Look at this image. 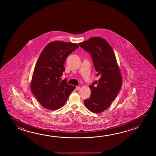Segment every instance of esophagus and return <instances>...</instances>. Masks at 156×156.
Returning a JSON list of instances; mask_svg holds the SVG:
<instances>
[{"instance_id":"1","label":"esophagus","mask_w":156,"mask_h":156,"mask_svg":"<svg viewBox=\"0 0 156 156\" xmlns=\"http://www.w3.org/2000/svg\"><path fill=\"white\" fill-rule=\"evenodd\" d=\"M80 89V87H76V90H79Z\"/></svg>"}]
</instances>
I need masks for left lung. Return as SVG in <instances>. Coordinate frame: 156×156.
Instances as JSON below:
<instances>
[{
    "mask_svg": "<svg viewBox=\"0 0 156 156\" xmlns=\"http://www.w3.org/2000/svg\"><path fill=\"white\" fill-rule=\"evenodd\" d=\"M92 58L98 80L90 85L91 93L84 101L91 112L100 113L107 109L117 96L122 85V77L115 54L105 39L93 37L78 44Z\"/></svg>",
    "mask_w": 156,
    "mask_h": 156,
    "instance_id": "left-lung-1",
    "label": "left lung"
}]
</instances>
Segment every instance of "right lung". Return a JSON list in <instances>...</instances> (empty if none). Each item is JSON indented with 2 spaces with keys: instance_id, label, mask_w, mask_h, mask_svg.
Instances as JSON below:
<instances>
[{
  "instance_id": "1",
  "label": "right lung",
  "mask_w": 156,
  "mask_h": 156,
  "mask_svg": "<svg viewBox=\"0 0 156 156\" xmlns=\"http://www.w3.org/2000/svg\"><path fill=\"white\" fill-rule=\"evenodd\" d=\"M79 47L76 44L54 41L48 44L36 62L31 90L44 108L55 110L62 107L76 87L62 80L64 64L69 54Z\"/></svg>"
}]
</instances>
